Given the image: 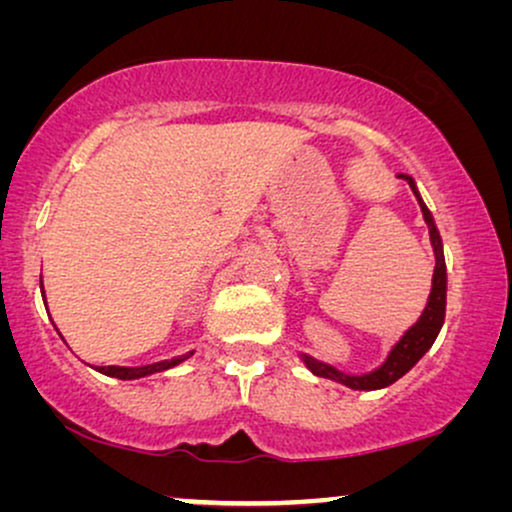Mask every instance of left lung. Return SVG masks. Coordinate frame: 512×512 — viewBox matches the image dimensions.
Returning a JSON list of instances; mask_svg holds the SVG:
<instances>
[{
  "label": "left lung",
  "mask_w": 512,
  "mask_h": 512,
  "mask_svg": "<svg viewBox=\"0 0 512 512\" xmlns=\"http://www.w3.org/2000/svg\"><path fill=\"white\" fill-rule=\"evenodd\" d=\"M399 178L408 182L410 189H413L415 199H418L422 218H425L427 230H430V242L434 249L432 289H430V296H427L425 308H422L420 318L401 334L399 342L391 346L387 358H384L377 368H372L370 372H363V375H349V372L334 368V365H330V363L318 361V358L308 356V353H299L301 361H304V365L313 372V375L325 377V380H334V382L344 384V387L358 389V391L384 389V387H389V384H394L399 377L406 375V372L413 368V365L418 363L427 351L432 349L434 339H437L441 325H444V315H446V261H444V244H441L437 223H434L430 208H427L425 201H422L415 180L406 173H399Z\"/></svg>",
  "instance_id": "left-lung-1"
}]
</instances>
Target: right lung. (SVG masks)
<instances>
[{
	"instance_id": "right-lung-1",
	"label": "right lung",
	"mask_w": 512,
	"mask_h": 512,
	"mask_svg": "<svg viewBox=\"0 0 512 512\" xmlns=\"http://www.w3.org/2000/svg\"><path fill=\"white\" fill-rule=\"evenodd\" d=\"M42 294H44V287H42ZM42 299H44V296H42ZM189 356H194V351L185 353V356L170 358V361H159V363H151V365H137V368H125V365H99L97 370L102 372V375L116 377V380H140V377L154 375V372H163L168 368H175V365L187 361Z\"/></svg>"
}]
</instances>
